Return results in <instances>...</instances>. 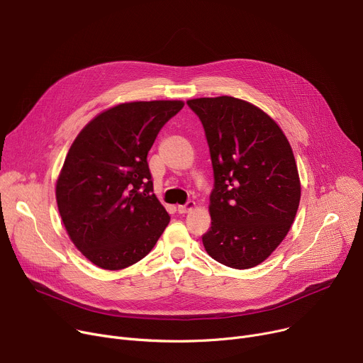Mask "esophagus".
Returning <instances> with one entry per match:
<instances>
[{"mask_svg":"<svg viewBox=\"0 0 363 363\" xmlns=\"http://www.w3.org/2000/svg\"><path fill=\"white\" fill-rule=\"evenodd\" d=\"M196 207V201H192V200H189V201H186L184 206H178V211L182 214V213H186V211H189V210H192Z\"/></svg>","mask_w":363,"mask_h":363,"instance_id":"esophagus-1","label":"esophagus"}]
</instances>
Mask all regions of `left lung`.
<instances>
[{"instance_id": "8db88e82", "label": "left lung", "mask_w": 363, "mask_h": 363, "mask_svg": "<svg viewBox=\"0 0 363 363\" xmlns=\"http://www.w3.org/2000/svg\"><path fill=\"white\" fill-rule=\"evenodd\" d=\"M186 105L203 124L213 164L207 254L232 269L262 262L291 229L301 182L291 144L274 121L232 96Z\"/></svg>"}]
</instances>
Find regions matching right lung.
Returning <instances> with one entry per match:
<instances>
[{
  "instance_id": "right-lung-1",
  "label": "right lung",
  "mask_w": 363,
  "mask_h": 363,
  "mask_svg": "<svg viewBox=\"0 0 363 363\" xmlns=\"http://www.w3.org/2000/svg\"><path fill=\"white\" fill-rule=\"evenodd\" d=\"M181 101L131 102L91 119L71 144L57 181V204L72 242L105 270L146 257L166 229L147 153Z\"/></svg>"
}]
</instances>
